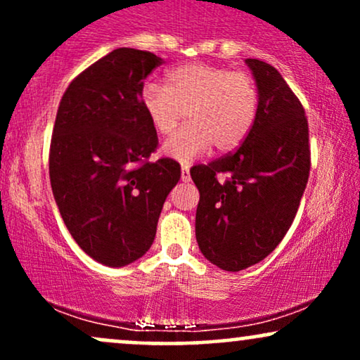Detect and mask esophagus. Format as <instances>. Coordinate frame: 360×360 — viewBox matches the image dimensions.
Wrapping results in <instances>:
<instances>
[{"label": "esophagus", "mask_w": 360, "mask_h": 360, "mask_svg": "<svg viewBox=\"0 0 360 360\" xmlns=\"http://www.w3.org/2000/svg\"><path fill=\"white\" fill-rule=\"evenodd\" d=\"M181 179L183 181L191 179V174H189V166H181Z\"/></svg>", "instance_id": "1"}]
</instances>
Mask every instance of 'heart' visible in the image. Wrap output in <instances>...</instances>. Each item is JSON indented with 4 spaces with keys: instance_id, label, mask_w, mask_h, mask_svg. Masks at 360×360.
<instances>
[{
    "instance_id": "obj_1",
    "label": "heart",
    "mask_w": 360,
    "mask_h": 360,
    "mask_svg": "<svg viewBox=\"0 0 360 360\" xmlns=\"http://www.w3.org/2000/svg\"><path fill=\"white\" fill-rule=\"evenodd\" d=\"M140 103L159 135L171 134L188 111L189 123L164 143V152L189 162L212 146L220 152L240 146L255 122L259 91L249 74L196 62L169 71L166 86L146 82Z\"/></svg>"
}]
</instances>
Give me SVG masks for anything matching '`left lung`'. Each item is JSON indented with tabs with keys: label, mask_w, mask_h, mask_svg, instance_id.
Masks as SVG:
<instances>
[{
	"label": "left lung",
	"mask_w": 360,
	"mask_h": 360,
	"mask_svg": "<svg viewBox=\"0 0 360 360\" xmlns=\"http://www.w3.org/2000/svg\"><path fill=\"white\" fill-rule=\"evenodd\" d=\"M259 89L255 122L237 150L191 167L200 191L196 240L210 262L242 271L266 259L295 220L311 152L308 120L267 62L247 59Z\"/></svg>",
	"instance_id": "1"
}]
</instances>
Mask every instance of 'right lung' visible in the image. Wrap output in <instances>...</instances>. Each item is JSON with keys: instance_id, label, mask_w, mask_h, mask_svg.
Instances as JSON below:
<instances>
[{"instance_id": "right-lung-1", "label": "right lung", "mask_w": 360, "mask_h": 360, "mask_svg": "<svg viewBox=\"0 0 360 360\" xmlns=\"http://www.w3.org/2000/svg\"><path fill=\"white\" fill-rule=\"evenodd\" d=\"M155 53L117 49L72 79L53 123L49 174L69 233L89 257L122 267L154 242L174 159L150 162L159 140L140 103Z\"/></svg>"}]
</instances>
